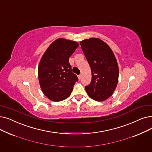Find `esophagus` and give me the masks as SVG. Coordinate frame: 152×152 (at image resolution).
Here are the masks:
<instances>
[{
  "mask_svg": "<svg viewBox=\"0 0 152 152\" xmlns=\"http://www.w3.org/2000/svg\"><path fill=\"white\" fill-rule=\"evenodd\" d=\"M81 78H82V75H78V79H79V80H81Z\"/></svg>",
  "mask_w": 152,
  "mask_h": 152,
  "instance_id": "34e87169",
  "label": "esophagus"
}]
</instances>
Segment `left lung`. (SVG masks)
Returning <instances> with one entry per match:
<instances>
[{
  "label": "left lung",
  "mask_w": 152,
  "mask_h": 152,
  "mask_svg": "<svg viewBox=\"0 0 152 152\" xmlns=\"http://www.w3.org/2000/svg\"><path fill=\"white\" fill-rule=\"evenodd\" d=\"M91 69V83L85 87L88 96L96 101L106 100L114 93L118 80V66L109 46L97 38L80 42Z\"/></svg>",
  "instance_id": "obj_1"
}]
</instances>
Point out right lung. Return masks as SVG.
<instances>
[{"mask_svg":"<svg viewBox=\"0 0 152 152\" xmlns=\"http://www.w3.org/2000/svg\"><path fill=\"white\" fill-rule=\"evenodd\" d=\"M79 44L64 38H58L45 51L38 64V75L43 94L50 100L58 102L68 97L76 81L69 58Z\"/></svg>","mask_w":152,"mask_h":152,"instance_id":"obj_1","label":"right lung"}]
</instances>
